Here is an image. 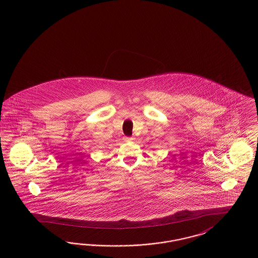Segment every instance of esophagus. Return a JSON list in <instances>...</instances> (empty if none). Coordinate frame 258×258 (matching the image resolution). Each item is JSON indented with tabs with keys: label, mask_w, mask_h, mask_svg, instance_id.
<instances>
[{
	"label": "esophagus",
	"mask_w": 258,
	"mask_h": 258,
	"mask_svg": "<svg viewBox=\"0 0 258 258\" xmlns=\"http://www.w3.org/2000/svg\"><path fill=\"white\" fill-rule=\"evenodd\" d=\"M133 140H134L133 137H124V141H125V142H131V141H133Z\"/></svg>",
	"instance_id": "obj_1"
}]
</instances>
